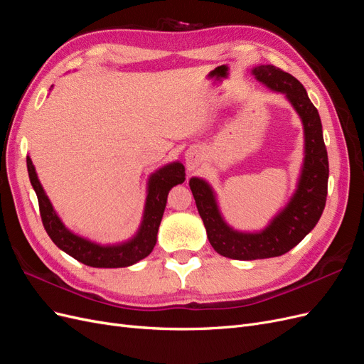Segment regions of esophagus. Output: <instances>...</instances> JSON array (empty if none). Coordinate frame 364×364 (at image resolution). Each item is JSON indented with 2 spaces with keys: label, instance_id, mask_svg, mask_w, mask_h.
Returning <instances> with one entry per match:
<instances>
[{
  "label": "esophagus",
  "instance_id": "1",
  "mask_svg": "<svg viewBox=\"0 0 364 364\" xmlns=\"http://www.w3.org/2000/svg\"><path fill=\"white\" fill-rule=\"evenodd\" d=\"M196 164H197V153H193V155L190 153V155H186V165H188L190 170L196 167Z\"/></svg>",
  "mask_w": 364,
  "mask_h": 364
}]
</instances>
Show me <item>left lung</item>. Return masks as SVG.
I'll list each match as a JSON object with an SVG mask.
<instances>
[{
  "mask_svg": "<svg viewBox=\"0 0 364 364\" xmlns=\"http://www.w3.org/2000/svg\"><path fill=\"white\" fill-rule=\"evenodd\" d=\"M252 73L272 91L285 94L299 114L305 135V158L297 190L289 205L257 234L238 232L229 228L218 211L211 186L199 178L190 181L209 243L220 255L243 261L279 257L301 243L323 213L329 174L321 117L302 83L273 65H259Z\"/></svg>",
  "mask_w": 364,
  "mask_h": 364,
  "instance_id": "1",
  "label": "left lung"
}]
</instances>
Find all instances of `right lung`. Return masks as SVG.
I'll return each instance as SVG.
<instances>
[{
    "instance_id": "1",
    "label": "right lung",
    "mask_w": 364,
    "mask_h": 364,
    "mask_svg": "<svg viewBox=\"0 0 364 364\" xmlns=\"http://www.w3.org/2000/svg\"><path fill=\"white\" fill-rule=\"evenodd\" d=\"M27 170L33 190L36 191L38 196L42 225L46 228L48 237L53 240V243L74 259L86 264V266L103 269L127 267L150 255V252L156 245L158 229L164 215L165 203H167L168 191L174 185L185 181V168L181 162L168 164L156 173H153L149 179L144 217H142V223L136 235L123 245L100 246L73 234L70 229L65 228L58 214L54 213L51 202L42 188L30 156H27Z\"/></svg>"
}]
</instances>
